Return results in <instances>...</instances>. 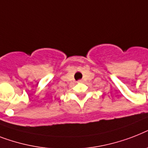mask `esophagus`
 Returning a JSON list of instances; mask_svg holds the SVG:
<instances>
[{"label": "esophagus", "mask_w": 148, "mask_h": 148, "mask_svg": "<svg viewBox=\"0 0 148 148\" xmlns=\"http://www.w3.org/2000/svg\"><path fill=\"white\" fill-rule=\"evenodd\" d=\"M79 82H82V80H79Z\"/></svg>", "instance_id": "esophagus-1"}]
</instances>
